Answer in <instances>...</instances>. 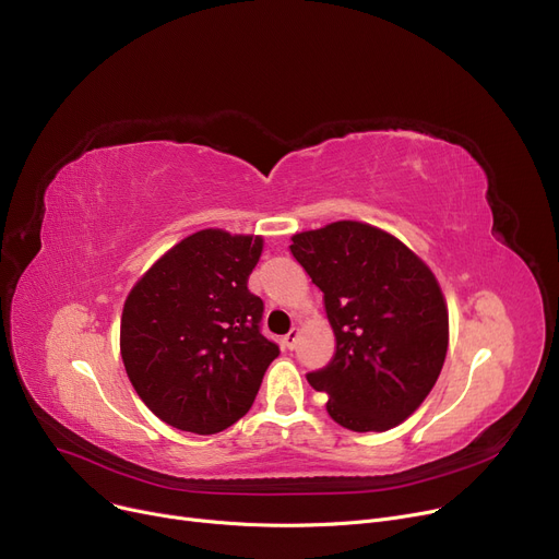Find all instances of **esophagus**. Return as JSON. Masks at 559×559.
I'll list each match as a JSON object with an SVG mask.
<instances>
[{
	"label": "esophagus",
	"mask_w": 559,
	"mask_h": 559,
	"mask_svg": "<svg viewBox=\"0 0 559 559\" xmlns=\"http://www.w3.org/2000/svg\"><path fill=\"white\" fill-rule=\"evenodd\" d=\"M297 340H299V329H292V331L283 337V344H285L287 348H295V346H297Z\"/></svg>",
	"instance_id": "esophagus-1"
}]
</instances>
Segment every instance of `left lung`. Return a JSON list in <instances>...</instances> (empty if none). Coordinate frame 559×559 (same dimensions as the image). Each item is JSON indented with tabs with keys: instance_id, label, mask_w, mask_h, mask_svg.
<instances>
[{
	"instance_id": "obj_1",
	"label": "left lung",
	"mask_w": 559,
	"mask_h": 559,
	"mask_svg": "<svg viewBox=\"0 0 559 559\" xmlns=\"http://www.w3.org/2000/svg\"><path fill=\"white\" fill-rule=\"evenodd\" d=\"M292 255L324 292L335 354L306 373L340 426L383 432L430 394L449 348V310L426 262L394 235L333 222L292 235Z\"/></svg>"
}]
</instances>
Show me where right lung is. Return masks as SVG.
<instances>
[{"label": "right lung", "mask_w": 559, "mask_h": 559, "mask_svg": "<svg viewBox=\"0 0 559 559\" xmlns=\"http://www.w3.org/2000/svg\"><path fill=\"white\" fill-rule=\"evenodd\" d=\"M258 235L205 228L171 247L129 292L120 350L138 396L165 424L215 435L255 401L278 344L260 333L247 281Z\"/></svg>", "instance_id": "obj_1"}]
</instances>
